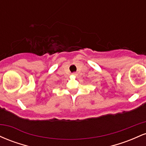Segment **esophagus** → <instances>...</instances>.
Instances as JSON below:
<instances>
[{
	"mask_svg": "<svg viewBox=\"0 0 146 146\" xmlns=\"http://www.w3.org/2000/svg\"><path fill=\"white\" fill-rule=\"evenodd\" d=\"M73 75H74V76H77V75H78V73H73Z\"/></svg>",
	"mask_w": 146,
	"mask_h": 146,
	"instance_id": "esophagus-1",
	"label": "esophagus"
}]
</instances>
